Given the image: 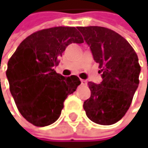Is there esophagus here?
Wrapping results in <instances>:
<instances>
[{"label":"esophagus","instance_id":"obj_1","mask_svg":"<svg viewBox=\"0 0 148 148\" xmlns=\"http://www.w3.org/2000/svg\"><path fill=\"white\" fill-rule=\"evenodd\" d=\"M81 83H82V85H87V81L81 80Z\"/></svg>","mask_w":148,"mask_h":148}]
</instances>
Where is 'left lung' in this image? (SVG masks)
I'll list each match as a JSON object with an SVG mask.
<instances>
[{
    "mask_svg": "<svg viewBox=\"0 0 148 148\" xmlns=\"http://www.w3.org/2000/svg\"><path fill=\"white\" fill-rule=\"evenodd\" d=\"M99 65L103 81L89 82L90 98L83 108L92 122L111 125L124 116L138 87L140 66L133 48L114 31L102 26L77 27Z\"/></svg>",
    "mask_w": 148,
    "mask_h": 148,
    "instance_id": "8db88e82",
    "label": "left lung"
}]
</instances>
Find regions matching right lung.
<instances>
[{
	"label": "right lung",
	"instance_id": "add662e5",
	"mask_svg": "<svg viewBox=\"0 0 148 148\" xmlns=\"http://www.w3.org/2000/svg\"><path fill=\"white\" fill-rule=\"evenodd\" d=\"M75 27L57 26L26 37L8 62L6 75L18 111L38 127L55 123L67 96L81 84L76 75L64 77L54 66L71 43H82Z\"/></svg>",
	"mask_w": 148,
	"mask_h": 148
}]
</instances>
